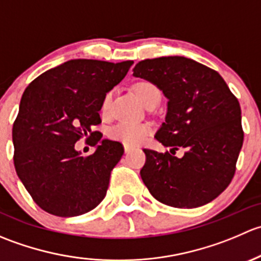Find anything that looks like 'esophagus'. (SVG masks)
I'll return each mask as SVG.
<instances>
[{
  "mask_svg": "<svg viewBox=\"0 0 261 261\" xmlns=\"http://www.w3.org/2000/svg\"><path fill=\"white\" fill-rule=\"evenodd\" d=\"M123 147H125V152H126V154H128V152L131 151V149H133V147L128 146V145H123Z\"/></svg>",
  "mask_w": 261,
  "mask_h": 261,
  "instance_id": "34e87169",
  "label": "esophagus"
}]
</instances>
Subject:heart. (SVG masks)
<instances>
[{
  "instance_id": "heart-1",
  "label": "heart",
  "mask_w": 261,
  "mask_h": 261,
  "mask_svg": "<svg viewBox=\"0 0 261 261\" xmlns=\"http://www.w3.org/2000/svg\"><path fill=\"white\" fill-rule=\"evenodd\" d=\"M135 94L138 98L140 99L141 103L144 106L151 103L154 101H160L159 88L155 86L151 82H139L134 87ZM112 101V93L109 92L106 96L103 97L102 101V114L107 115L111 107ZM151 134V127L146 123H131V122H118L112 126L109 131V136L112 140L120 141V143L125 144V145H138V144L143 143L147 136Z\"/></svg>"
}]
</instances>
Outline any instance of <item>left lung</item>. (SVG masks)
Instances as JSON below:
<instances>
[{"label": "left lung", "instance_id": "left-lung-1", "mask_svg": "<svg viewBox=\"0 0 261 261\" xmlns=\"http://www.w3.org/2000/svg\"><path fill=\"white\" fill-rule=\"evenodd\" d=\"M134 75L154 83L168 98L155 139L170 151L144 149L141 179L155 199L196 208L220 196L232 180L243 147L241 109L216 70L184 57L139 62ZM183 148L181 158L175 150Z\"/></svg>", "mask_w": 261, "mask_h": 261}]
</instances>
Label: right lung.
<instances>
[{"label":"right lung","mask_w":261,"mask_h":261,"mask_svg":"<svg viewBox=\"0 0 261 261\" xmlns=\"http://www.w3.org/2000/svg\"><path fill=\"white\" fill-rule=\"evenodd\" d=\"M133 60L121 63L73 59L35 78L22 94L12 127L16 173L35 203L59 217L96 208L123 154L118 141L92 131L107 92L127 74ZM81 137L96 150L82 157Z\"/></svg>","instance_id":"right-lung-1"}]
</instances>
